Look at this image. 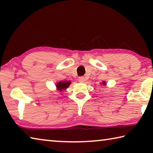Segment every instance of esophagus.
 <instances>
[{
    "instance_id": "1",
    "label": "esophagus",
    "mask_w": 153,
    "mask_h": 153,
    "mask_svg": "<svg viewBox=\"0 0 153 153\" xmlns=\"http://www.w3.org/2000/svg\"><path fill=\"white\" fill-rule=\"evenodd\" d=\"M78 80H79V82H84V80H85V77H83V76H81V77H79V78H78Z\"/></svg>"
}]
</instances>
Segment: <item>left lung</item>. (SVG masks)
Wrapping results in <instances>:
<instances>
[{
	"label": "left lung",
	"mask_w": 153,
	"mask_h": 153,
	"mask_svg": "<svg viewBox=\"0 0 153 153\" xmlns=\"http://www.w3.org/2000/svg\"><path fill=\"white\" fill-rule=\"evenodd\" d=\"M102 83H103V84H104V85H105V82H103Z\"/></svg>",
	"instance_id": "1"
}]
</instances>
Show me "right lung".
Instances as JSON below:
<instances>
[{"mask_svg": "<svg viewBox=\"0 0 153 153\" xmlns=\"http://www.w3.org/2000/svg\"><path fill=\"white\" fill-rule=\"evenodd\" d=\"M69 84H70V82H59L56 84V88L60 91H63L69 86Z\"/></svg>", "mask_w": 153, "mask_h": 153, "instance_id": "add662e5", "label": "right lung"}]
</instances>
